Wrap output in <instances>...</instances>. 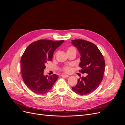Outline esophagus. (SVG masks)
I'll use <instances>...</instances> for the list:
<instances>
[{"label":"esophagus","mask_w":125,"mask_h":125,"mask_svg":"<svg viewBox=\"0 0 125 125\" xmlns=\"http://www.w3.org/2000/svg\"><path fill=\"white\" fill-rule=\"evenodd\" d=\"M62 77H66V78H68L69 77V75H67V74H62L61 75Z\"/></svg>","instance_id":"1"}]
</instances>
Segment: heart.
I'll return each mask as SVG.
<instances>
[{"label": "heart", "mask_w": 125, "mask_h": 125, "mask_svg": "<svg viewBox=\"0 0 125 125\" xmlns=\"http://www.w3.org/2000/svg\"><path fill=\"white\" fill-rule=\"evenodd\" d=\"M72 51H76V50H75V48L73 47H70L68 48L67 52H72ZM62 69L65 72V73H71L72 70H73V69H72V68H71V66H69V65L65 66Z\"/></svg>", "instance_id": "obj_1"}]
</instances>
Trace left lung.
Here are the masks:
<instances>
[{"instance_id":"left-lung-1","label":"left lung","mask_w":125,"mask_h":125,"mask_svg":"<svg viewBox=\"0 0 125 125\" xmlns=\"http://www.w3.org/2000/svg\"><path fill=\"white\" fill-rule=\"evenodd\" d=\"M71 41L80 55L81 73H87L85 77L78 79L77 84L72 90L79 95H87L96 90L103 80L104 59L99 48L92 43L82 40Z\"/></svg>"}]
</instances>
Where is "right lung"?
I'll return each mask as SVG.
<instances>
[{
	"instance_id": "add662e5",
	"label": "right lung",
	"mask_w": 125,
	"mask_h": 125,
	"mask_svg": "<svg viewBox=\"0 0 125 125\" xmlns=\"http://www.w3.org/2000/svg\"><path fill=\"white\" fill-rule=\"evenodd\" d=\"M64 41L41 40L31 43L26 48L21 59V73L23 81L34 93H46L52 89L58 76L44 75L48 61H52L56 49Z\"/></svg>"
}]
</instances>
